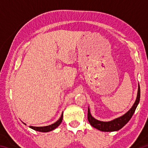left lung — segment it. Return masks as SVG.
<instances>
[{
    "label": "left lung",
    "mask_w": 148,
    "mask_h": 148,
    "mask_svg": "<svg viewBox=\"0 0 148 148\" xmlns=\"http://www.w3.org/2000/svg\"><path fill=\"white\" fill-rule=\"evenodd\" d=\"M140 86L138 84V92L136 101H135L134 104L132 105L131 108L130 109L127 113H125L122 116L117 117L112 121H102L99 120L95 119L92 117L90 112L89 108H88V112H87V119L89 123L91 125V126L95 127V129L99 130L103 132H113L117 131L121 129L122 127H123L134 114L136 107L140 102Z\"/></svg>",
    "instance_id": "obj_1"
}]
</instances>
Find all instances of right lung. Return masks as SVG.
Returning <instances> with one entry per match:
<instances>
[{
	"label": "right lung",
	"mask_w": 148,
	"mask_h": 148,
	"mask_svg": "<svg viewBox=\"0 0 148 148\" xmlns=\"http://www.w3.org/2000/svg\"><path fill=\"white\" fill-rule=\"evenodd\" d=\"M62 116L63 115L62 114H61V116L60 117L58 121H57L55 123L48 125V126H45V127H33V126H30V128H31L32 129L35 130L36 131H39V132H49L53 131V130L56 129L57 127H58L59 126V125L61 123L62 120Z\"/></svg>",
	"instance_id": "1"
}]
</instances>
